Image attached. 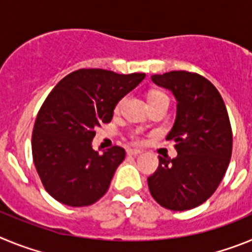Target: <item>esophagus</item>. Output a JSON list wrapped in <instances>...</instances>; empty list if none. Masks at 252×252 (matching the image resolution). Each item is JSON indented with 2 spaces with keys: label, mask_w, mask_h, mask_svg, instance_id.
Segmentation results:
<instances>
[{
  "label": "esophagus",
  "mask_w": 252,
  "mask_h": 252,
  "mask_svg": "<svg viewBox=\"0 0 252 252\" xmlns=\"http://www.w3.org/2000/svg\"><path fill=\"white\" fill-rule=\"evenodd\" d=\"M141 153L142 151L139 149H127V155H130V157H137Z\"/></svg>",
  "instance_id": "esophagus-1"
}]
</instances>
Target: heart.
Segmentation results:
<instances>
[{"label": "heart", "mask_w": 252, "mask_h": 252, "mask_svg": "<svg viewBox=\"0 0 252 252\" xmlns=\"http://www.w3.org/2000/svg\"><path fill=\"white\" fill-rule=\"evenodd\" d=\"M160 98H168L165 94L162 92H160V91H151L150 93H149V101H154V99H160ZM122 104H124V98L119 99L117 101V103H116L115 106V111L116 112H119L120 110H121ZM132 139L135 140L136 142L140 141V137L137 136V135H132Z\"/></svg>", "instance_id": "b5f03b06"}]
</instances>
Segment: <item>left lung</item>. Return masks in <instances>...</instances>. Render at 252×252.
Segmentation results:
<instances>
[{
	"label": "left lung",
	"mask_w": 252,
	"mask_h": 252,
	"mask_svg": "<svg viewBox=\"0 0 252 252\" xmlns=\"http://www.w3.org/2000/svg\"><path fill=\"white\" fill-rule=\"evenodd\" d=\"M153 82L171 91L177 119L166 140L175 142L177 158L159 157L148 178L153 198L171 211L201 206L223 179L232 155V130L221 94L208 79L186 70L155 74Z\"/></svg>",
	"instance_id": "1"
}]
</instances>
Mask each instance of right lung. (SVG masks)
Returning <instances> with one entry per match:
<instances>
[{
  "mask_svg": "<svg viewBox=\"0 0 252 252\" xmlns=\"http://www.w3.org/2000/svg\"><path fill=\"white\" fill-rule=\"evenodd\" d=\"M144 78V73L79 69L49 93L36 116L31 149L41 183L54 199L84 207L106 194L125 150H93L95 128L111 122L117 101Z\"/></svg>",
  "mask_w": 252,
  "mask_h": 252,
  "instance_id": "add662e5",
  "label": "right lung"
}]
</instances>
